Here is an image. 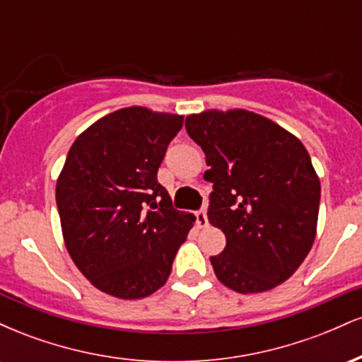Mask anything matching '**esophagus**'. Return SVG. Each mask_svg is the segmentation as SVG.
<instances>
[{"instance_id": "obj_1", "label": "esophagus", "mask_w": 362, "mask_h": 362, "mask_svg": "<svg viewBox=\"0 0 362 362\" xmlns=\"http://www.w3.org/2000/svg\"><path fill=\"white\" fill-rule=\"evenodd\" d=\"M195 219H197V226L199 228L209 226V219H207L206 211H197V213H195Z\"/></svg>"}]
</instances>
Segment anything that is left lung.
<instances>
[{
  "mask_svg": "<svg viewBox=\"0 0 362 362\" xmlns=\"http://www.w3.org/2000/svg\"><path fill=\"white\" fill-rule=\"evenodd\" d=\"M213 182L207 218L226 236L211 257L219 282L264 293L288 281L317 236L320 178L303 143L274 120L245 109H211L185 119Z\"/></svg>",
  "mask_w": 362,
  "mask_h": 362,
  "instance_id": "1",
  "label": "left lung"
}]
</instances>
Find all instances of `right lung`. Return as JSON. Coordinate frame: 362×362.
I'll use <instances>...</instances> for the list:
<instances>
[{"instance_id": "right-lung-1", "label": "right lung", "mask_w": 362, "mask_h": 362, "mask_svg": "<svg viewBox=\"0 0 362 362\" xmlns=\"http://www.w3.org/2000/svg\"><path fill=\"white\" fill-rule=\"evenodd\" d=\"M184 115L126 107L69 148L56 184L64 245L102 293L141 300L165 286L195 218L172 207L158 168Z\"/></svg>"}]
</instances>
